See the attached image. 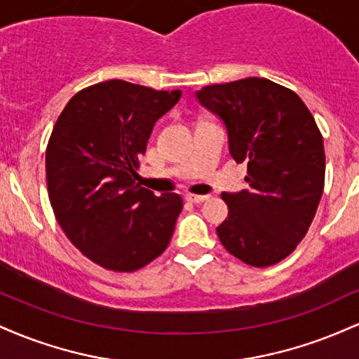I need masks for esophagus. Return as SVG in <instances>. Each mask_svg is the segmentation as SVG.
Listing matches in <instances>:
<instances>
[{"label":"esophagus","instance_id":"1","mask_svg":"<svg viewBox=\"0 0 359 359\" xmlns=\"http://www.w3.org/2000/svg\"><path fill=\"white\" fill-rule=\"evenodd\" d=\"M185 199H187L189 203L199 204V203H204V201H208L209 196H197V194H187V196H185Z\"/></svg>","mask_w":359,"mask_h":359}]
</instances>
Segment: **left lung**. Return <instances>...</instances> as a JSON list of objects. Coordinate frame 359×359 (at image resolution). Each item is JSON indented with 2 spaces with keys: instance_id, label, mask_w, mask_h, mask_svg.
<instances>
[{
  "instance_id": "1",
  "label": "left lung",
  "mask_w": 359,
  "mask_h": 359,
  "mask_svg": "<svg viewBox=\"0 0 359 359\" xmlns=\"http://www.w3.org/2000/svg\"><path fill=\"white\" fill-rule=\"evenodd\" d=\"M196 100L222 121L233 158L248 165L250 189L221 194L229 209L216 228L222 246L248 265L278 263L306 236L324 191L314 116L294 90L259 77L205 86Z\"/></svg>"
}]
</instances>
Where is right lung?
<instances>
[{"label": "right lung", "instance_id": "obj_1", "mask_svg": "<svg viewBox=\"0 0 359 359\" xmlns=\"http://www.w3.org/2000/svg\"><path fill=\"white\" fill-rule=\"evenodd\" d=\"M180 96L100 82L77 93L53 126L45 154L52 209L72 245L104 269L135 271L170 243L182 197L135 180L155 123Z\"/></svg>", "mask_w": 359, "mask_h": 359}]
</instances>
